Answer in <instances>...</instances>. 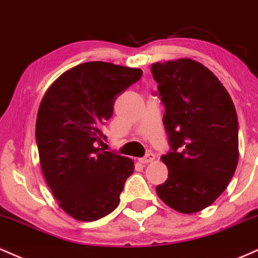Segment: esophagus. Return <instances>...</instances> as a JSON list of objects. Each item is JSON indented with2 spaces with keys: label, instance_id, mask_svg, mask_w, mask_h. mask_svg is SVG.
<instances>
[{
  "label": "esophagus",
  "instance_id": "1",
  "mask_svg": "<svg viewBox=\"0 0 258 258\" xmlns=\"http://www.w3.org/2000/svg\"><path fill=\"white\" fill-rule=\"evenodd\" d=\"M156 159V156H154L153 153H147L146 156L142 157V158L139 159V162L141 163V164H147V163H151L153 162V160Z\"/></svg>",
  "mask_w": 258,
  "mask_h": 258
}]
</instances>
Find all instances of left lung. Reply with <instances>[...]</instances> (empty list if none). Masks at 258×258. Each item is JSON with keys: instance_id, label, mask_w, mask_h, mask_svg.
<instances>
[{"instance_id": "left-lung-1", "label": "left lung", "mask_w": 258, "mask_h": 258, "mask_svg": "<svg viewBox=\"0 0 258 258\" xmlns=\"http://www.w3.org/2000/svg\"><path fill=\"white\" fill-rule=\"evenodd\" d=\"M151 71L171 148L160 157L169 175L156 192L178 213H198L222 195L237 169V111L219 78L196 60L154 62Z\"/></svg>"}]
</instances>
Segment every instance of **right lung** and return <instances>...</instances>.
Listing matches in <instances>:
<instances>
[{
    "instance_id": "1",
    "label": "right lung",
    "mask_w": 258,
    "mask_h": 258,
    "mask_svg": "<svg viewBox=\"0 0 258 258\" xmlns=\"http://www.w3.org/2000/svg\"><path fill=\"white\" fill-rule=\"evenodd\" d=\"M142 70L104 61L80 63L57 77L45 92L36 119L42 172L59 207L72 219L89 222L119 204L134 172L128 157L98 147L114 100L138 82Z\"/></svg>"
}]
</instances>
